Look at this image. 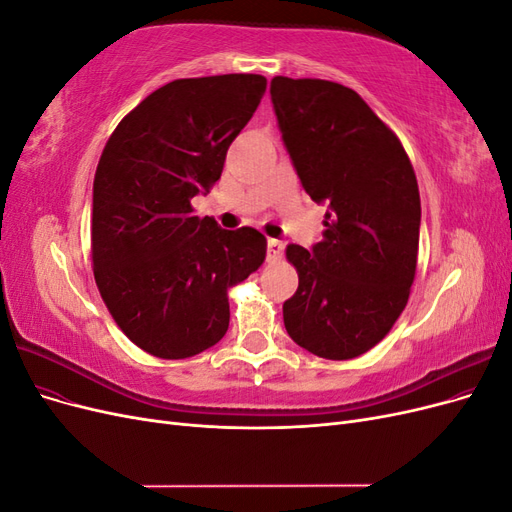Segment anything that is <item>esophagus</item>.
Returning <instances> with one entry per match:
<instances>
[{"instance_id": "obj_1", "label": "esophagus", "mask_w": 512, "mask_h": 512, "mask_svg": "<svg viewBox=\"0 0 512 512\" xmlns=\"http://www.w3.org/2000/svg\"><path fill=\"white\" fill-rule=\"evenodd\" d=\"M284 254V243L277 241V239H269L267 241V260L269 262H277Z\"/></svg>"}]
</instances>
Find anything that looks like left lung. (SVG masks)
Returning <instances> with one entry per match:
<instances>
[{"label":"left lung","instance_id":"left-lung-1","mask_svg":"<svg viewBox=\"0 0 512 512\" xmlns=\"http://www.w3.org/2000/svg\"><path fill=\"white\" fill-rule=\"evenodd\" d=\"M271 102L305 192L329 205L320 243L286 247L299 273L286 331L322 359L348 361L382 342L408 303L421 228L414 168L350 87L275 76Z\"/></svg>","mask_w":512,"mask_h":512}]
</instances>
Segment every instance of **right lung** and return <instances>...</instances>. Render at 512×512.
Here are the masks:
<instances>
[{"mask_svg":"<svg viewBox=\"0 0 512 512\" xmlns=\"http://www.w3.org/2000/svg\"><path fill=\"white\" fill-rule=\"evenodd\" d=\"M260 74L177 79L119 121L94 179L91 260L117 327L160 359H188L228 331V288L267 256L256 228L222 230L192 198L265 96Z\"/></svg>","mask_w":512,"mask_h":512,"instance_id":"1","label":"right lung"}]
</instances>
